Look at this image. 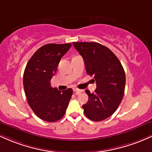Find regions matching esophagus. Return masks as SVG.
Masks as SVG:
<instances>
[{
	"instance_id": "1",
	"label": "esophagus",
	"mask_w": 152,
	"mask_h": 152,
	"mask_svg": "<svg viewBox=\"0 0 152 152\" xmlns=\"http://www.w3.org/2000/svg\"><path fill=\"white\" fill-rule=\"evenodd\" d=\"M74 91L76 93V94H79L82 91L81 89H78L77 88H74Z\"/></svg>"
}]
</instances>
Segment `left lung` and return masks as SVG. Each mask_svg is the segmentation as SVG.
<instances>
[{
  "instance_id": "left-lung-1",
  "label": "left lung",
  "mask_w": 152,
  "mask_h": 152,
  "mask_svg": "<svg viewBox=\"0 0 152 152\" xmlns=\"http://www.w3.org/2000/svg\"><path fill=\"white\" fill-rule=\"evenodd\" d=\"M83 57L86 74L94 76L96 88L82 106L87 118L101 121L111 116L121 104L124 94L126 76L121 62L107 47L96 42H74Z\"/></svg>"
}]
</instances>
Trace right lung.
I'll return each instance as SVG.
<instances>
[{
  "instance_id": "add662e5",
  "label": "right lung",
  "mask_w": 152,
  "mask_h": 152,
  "mask_svg": "<svg viewBox=\"0 0 152 152\" xmlns=\"http://www.w3.org/2000/svg\"><path fill=\"white\" fill-rule=\"evenodd\" d=\"M71 46V43H48L41 46L24 71L23 87L28 103L35 114L46 121H58L64 116L73 94L72 88L58 91L50 86L61 58Z\"/></svg>"
}]
</instances>
